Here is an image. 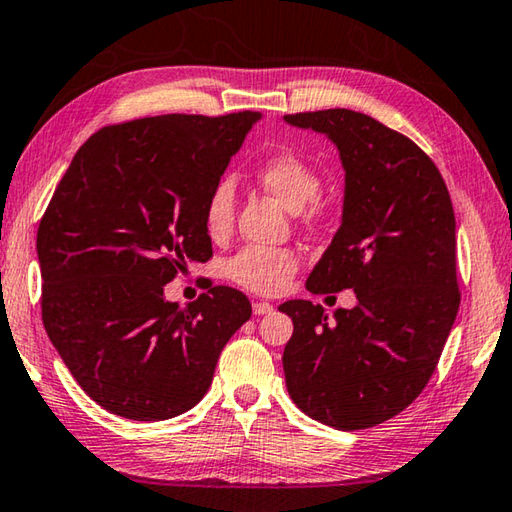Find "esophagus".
Wrapping results in <instances>:
<instances>
[{"instance_id":"34e87169","label":"esophagus","mask_w":512,"mask_h":512,"mask_svg":"<svg viewBox=\"0 0 512 512\" xmlns=\"http://www.w3.org/2000/svg\"><path fill=\"white\" fill-rule=\"evenodd\" d=\"M252 310H254V314H256V316H265V314L272 312L274 307L269 305V303H265V301H256V303H254V307H252Z\"/></svg>"}]
</instances>
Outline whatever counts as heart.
Segmentation results:
<instances>
[{
  "mask_svg": "<svg viewBox=\"0 0 512 512\" xmlns=\"http://www.w3.org/2000/svg\"><path fill=\"white\" fill-rule=\"evenodd\" d=\"M258 182L289 211H303L321 194V176L292 151L274 153L260 162ZM234 223V182L220 180L205 205V229L223 238ZM298 260L287 249L245 247L227 260V276L256 294H278L294 276Z\"/></svg>",
  "mask_w": 512,
  "mask_h": 512,
  "instance_id": "obj_1",
  "label": "heart"
}]
</instances>
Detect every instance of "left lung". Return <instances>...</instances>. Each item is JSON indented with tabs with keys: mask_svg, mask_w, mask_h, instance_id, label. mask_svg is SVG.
<instances>
[{
	"mask_svg": "<svg viewBox=\"0 0 512 512\" xmlns=\"http://www.w3.org/2000/svg\"><path fill=\"white\" fill-rule=\"evenodd\" d=\"M283 120L330 140L345 173L339 231L305 287L356 294L334 321L301 298L278 307L294 323L287 392L325 426L370 428L419 397L457 318L455 211L435 162L370 115L325 109Z\"/></svg>",
	"mask_w": 512,
	"mask_h": 512,
	"instance_id": "1",
	"label": "left lung"
}]
</instances>
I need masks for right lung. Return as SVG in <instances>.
Returning a JSON list of instances; mask_svg holds the SVG:
<instances>
[{"label":"right lung","instance_id":"add662e5","mask_svg":"<svg viewBox=\"0 0 512 512\" xmlns=\"http://www.w3.org/2000/svg\"><path fill=\"white\" fill-rule=\"evenodd\" d=\"M260 113L156 115L86 140L37 229L46 334L89 397L165 421L205 397L252 303L216 285L187 307L165 285L211 258L205 205Z\"/></svg>","mask_w":512,"mask_h":512}]
</instances>
